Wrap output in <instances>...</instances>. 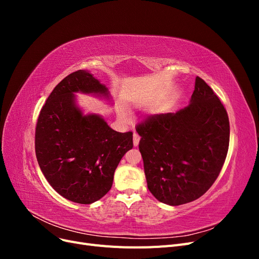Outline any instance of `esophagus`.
Instances as JSON below:
<instances>
[{"label":"esophagus","mask_w":259,"mask_h":259,"mask_svg":"<svg viewBox=\"0 0 259 259\" xmlns=\"http://www.w3.org/2000/svg\"><path fill=\"white\" fill-rule=\"evenodd\" d=\"M139 139H140L139 135L137 134V133H134V135H133V143H134V146H135V147H137V146H138V144H139Z\"/></svg>","instance_id":"obj_1"}]
</instances>
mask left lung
<instances>
[{
  "label": "left lung",
  "instance_id": "8db88e82",
  "mask_svg": "<svg viewBox=\"0 0 259 259\" xmlns=\"http://www.w3.org/2000/svg\"><path fill=\"white\" fill-rule=\"evenodd\" d=\"M148 189L168 205L202 197L215 183L229 148L226 108L197 76L190 104L176 113L148 116L136 126Z\"/></svg>",
  "mask_w": 259,
  "mask_h": 259
}]
</instances>
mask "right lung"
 Here are the masks:
<instances>
[{
  "label": "right lung",
  "mask_w": 259,
  "mask_h": 259,
  "mask_svg": "<svg viewBox=\"0 0 259 259\" xmlns=\"http://www.w3.org/2000/svg\"><path fill=\"white\" fill-rule=\"evenodd\" d=\"M108 94L90 72L77 70L53 90L38 114L35 154L50 185L80 204L98 201L111 189L114 170L133 148V132L119 133L100 116L83 115L74 92Z\"/></svg>",
  "instance_id": "right-lung-1"
}]
</instances>
